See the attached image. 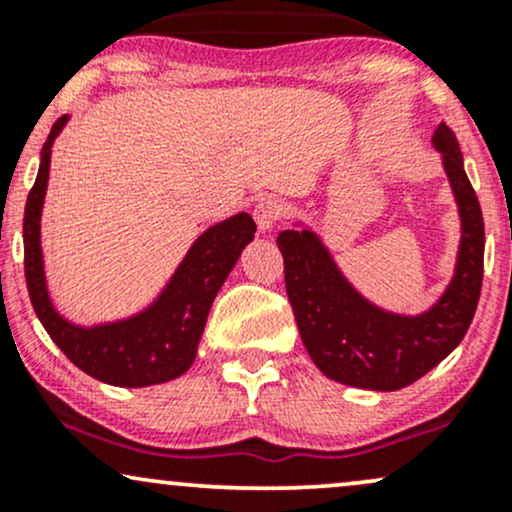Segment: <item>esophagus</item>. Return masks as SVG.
Returning a JSON list of instances; mask_svg holds the SVG:
<instances>
[{"instance_id": "esophagus-1", "label": "esophagus", "mask_w": 512, "mask_h": 512, "mask_svg": "<svg viewBox=\"0 0 512 512\" xmlns=\"http://www.w3.org/2000/svg\"><path fill=\"white\" fill-rule=\"evenodd\" d=\"M284 214L286 207L276 197H262L260 202L255 204V221L257 226H260V231H269V228L284 219Z\"/></svg>"}]
</instances>
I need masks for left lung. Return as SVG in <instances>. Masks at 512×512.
<instances>
[{
	"label": "left lung",
	"instance_id": "obj_1",
	"mask_svg": "<svg viewBox=\"0 0 512 512\" xmlns=\"http://www.w3.org/2000/svg\"><path fill=\"white\" fill-rule=\"evenodd\" d=\"M433 144L455 192L462 243L455 276L426 313L392 315L358 296L313 231H281L286 293L298 332L315 366L351 387L402 390L436 368L462 342L477 313L484 279V216L477 192L464 173L455 134L440 122Z\"/></svg>",
	"mask_w": 512,
	"mask_h": 512
}]
</instances>
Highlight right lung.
Returning a JSON list of instances; mask_svg holds the SVG:
<instances>
[{"label": "right lung", "instance_id": "obj_1", "mask_svg": "<svg viewBox=\"0 0 512 512\" xmlns=\"http://www.w3.org/2000/svg\"><path fill=\"white\" fill-rule=\"evenodd\" d=\"M67 115L52 125L40 154V168L23 211V269L33 310L52 342L76 368L117 387H146L180 378L197 356L216 293L231 274L240 252L255 238L250 214H236L204 231L158 301L129 320L79 327L52 308L40 250V211L50 175V149Z\"/></svg>", "mask_w": 512, "mask_h": 512}]
</instances>
